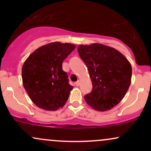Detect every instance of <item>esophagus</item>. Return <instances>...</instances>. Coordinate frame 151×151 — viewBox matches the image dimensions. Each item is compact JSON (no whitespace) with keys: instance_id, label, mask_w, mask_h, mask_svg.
I'll use <instances>...</instances> for the list:
<instances>
[{"instance_id":"34e87169","label":"esophagus","mask_w":151,"mask_h":151,"mask_svg":"<svg viewBox=\"0 0 151 151\" xmlns=\"http://www.w3.org/2000/svg\"><path fill=\"white\" fill-rule=\"evenodd\" d=\"M79 84H80V83H79V81H76V82L74 83V84H75L76 86H79Z\"/></svg>"}]
</instances>
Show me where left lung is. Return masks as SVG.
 Segmentation results:
<instances>
[{
  "label": "left lung",
  "instance_id": "8db88e82",
  "mask_svg": "<svg viewBox=\"0 0 151 151\" xmlns=\"http://www.w3.org/2000/svg\"><path fill=\"white\" fill-rule=\"evenodd\" d=\"M78 53L87 67L92 82L84 99L95 110L104 111L116 106L131 84L132 68L116 50L101 44L79 45Z\"/></svg>",
  "mask_w": 151,
  "mask_h": 151
}]
</instances>
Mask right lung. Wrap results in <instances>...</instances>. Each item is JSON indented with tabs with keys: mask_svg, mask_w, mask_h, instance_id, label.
<instances>
[{
	"mask_svg": "<svg viewBox=\"0 0 151 151\" xmlns=\"http://www.w3.org/2000/svg\"><path fill=\"white\" fill-rule=\"evenodd\" d=\"M75 49L69 43L52 42L36 50L22 68L23 86L32 102L47 111L65 104L73 86L62 70V62Z\"/></svg>",
	"mask_w": 151,
	"mask_h": 151,
	"instance_id": "obj_1",
	"label": "right lung"
}]
</instances>
